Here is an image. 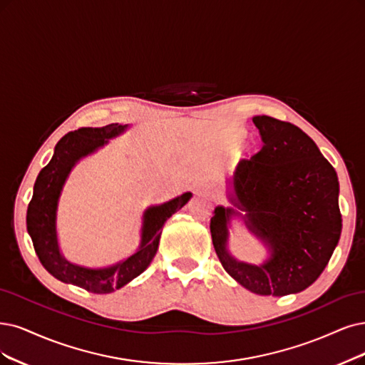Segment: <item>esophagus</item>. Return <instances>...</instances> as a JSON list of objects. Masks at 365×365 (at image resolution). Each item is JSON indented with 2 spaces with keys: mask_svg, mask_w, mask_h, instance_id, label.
<instances>
[{
  "mask_svg": "<svg viewBox=\"0 0 365 365\" xmlns=\"http://www.w3.org/2000/svg\"><path fill=\"white\" fill-rule=\"evenodd\" d=\"M197 190H198L200 192H203V194H207V195L213 197V191L210 190L209 186H205V185H198V186H197Z\"/></svg>",
  "mask_w": 365,
  "mask_h": 365,
  "instance_id": "obj_1",
  "label": "esophagus"
}]
</instances>
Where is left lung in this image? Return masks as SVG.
I'll list each match as a JSON object with an SVG mask.
<instances>
[{"label": "left lung", "instance_id": "left-lung-1", "mask_svg": "<svg viewBox=\"0 0 365 365\" xmlns=\"http://www.w3.org/2000/svg\"><path fill=\"white\" fill-rule=\"evenodd\" d=\"M252 121L263 147L250 160H240L228 180L232 206L215 207L212 242L227 274L250 292L299 293L320 277L340 240L339 178L298 126L269 115ZM235 217L268 248L263 264L240 262L227 250Z\"/></svg>", "mask_w": 365, "mask_h": 365}]
</instances>
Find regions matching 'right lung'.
Returning <instances> with one entry per match:
<instances>
[{"instance_id":"add662e5","label":"right lung","mask_w":365,"mask_h":365,"mask_svg":"<svg viewBox=\"0 0 365 365\" xmlns=\"http://www.w3.org/2000/svg\"><path fill=\"white\" fill-rule=\"evenodd\" d=\"M128 128L129 125L113 123L103 128H81L64 135L53 148L49 164L38 173L26 209V230L40 263L52 277L91 293H111L143 274L158 251L162 227L192 197L191 192H185L147 207L143 213L138 250L121 262L105 267H86L64 257L58 245L57 210L66 180L81 159L98 152Z\"/></svg>"}]
</instances>
